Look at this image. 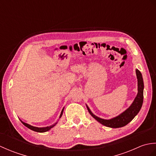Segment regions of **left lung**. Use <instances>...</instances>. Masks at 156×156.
Listing matches in <instances>:
<instances>
[{"label":"left lung","instance_id":"obj_1","mask_svg":"<svg viewBox=\"0 0 156 156\" xmlns=\"http://www.w3.org/2000/svg\"><path fill=\"white\" fill-rule=\"evenodd\" d=\"M135 71H136V75L137 78V94L130 107L127 110L122 112L121 114L111 119H103L94 115L87 105L89 113L92 116V117L94 118L96 120L98 121L102 125L106 126V127L111 128H119L124 127L126 125H127L129 122H131L133 120L135 116L140 112L144 101V84L141 73L137 69H136Z\"/></svg>","mask_w":156,"mask_h":156}]
</instances>
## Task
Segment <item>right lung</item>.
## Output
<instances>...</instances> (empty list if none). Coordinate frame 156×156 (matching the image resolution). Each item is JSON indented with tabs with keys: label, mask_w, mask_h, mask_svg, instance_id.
<instances>
[{
	"label": "right lung",
	"mask_w": 156,
	"mask_h": 156,
	"mask_svg": "<svg viewBox=\"0 0 156 156\" xmlns=\"http://www.w3.org/2000/svg\"><path fill=\"white\" fill-rule=\"evenodd\" d=\"M64 108H63V109H62V112H61V114H60V116H59V118H61V117L62 116L63 111H64ZM21 121L22 123L25 126V127H27V128L30 129L31 130H32V131H36V132H39V133H44V132L48 131L49 130V129H51L53 127H54V126H55L56 124H57V122H55V124L52 125H50V126H49V127H34V126H32V125H29V124H27V123H26V122H23L22 121Z\"/></svg>",
	"instance_id": "add662e5"
}]
</instances>
